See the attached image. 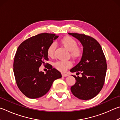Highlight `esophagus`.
<instances>
[{"instance_id": "1", "label": "esophagus", "mask_w": 120, "mask_h": 120, "mask_svg": "<svg viewBox=\"0 0 120 120\" xmlns=\"http://www.w3.org/2000/svg\"><path fill=\"white\" fill-rule=\"evenodd\" d=\"M62 76L64 77H67V76H68V75H67V74H66V73H62Z\"/></svg>"}]
</instances>
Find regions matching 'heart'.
<instances>
[{
	"mask_svg": "<svg viewBox=\"0 0 120 120\" xmlns=\"http://www.w3.org/2000/svg\"><path fill=\"white\" fill-rule=\"evenodd\" d=\"M60 42L64 46L70 51V54L74 59H78L81 57L83 54V50L82 47L78 45V42L75 39L68 36L62 38ZM56 45L52 43L49 45L47 49V54L50 57L52 58L54 56V52ZM54 66L58 70L64 72L72 66V63L70 60L57 61L54 63Z\"/></svg>",
	"mask_w": 120,
	"mask_h": 120,
	"instance_id": "heart-1",
	"label": "heart"
}]
</instances>
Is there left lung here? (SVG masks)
Masks as SVG:
<instances>
[{
  "label": "left lung",
  "instance_id": "obj_1",
  "mask_svg": "<svg viewBox=\"0 0 120 120\" xmlns=\"http://www.w3.org/2000/svg\"><path fill=\"white\" fill-rule=\"evenodd\" d=\"M69 34L78 39L83 47L81 60L70 70L71 72L81 73L82 76L73 75L76 82L71 87V91L79 99H92L99 94L105 81L107 69L105 56L101 45L92 37L82 34Z\"/></svg>",
  "mask_w": 120,
  "mask_h": 120
}]
</instances>
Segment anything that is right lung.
Segmentation results:
<instances>
[{"instance_id": "right-lung-1", "label": "right lung", "mask_w": 120, "mask_h": 120, "mask_svg": "<svg viewBox=\"0 0 120 120\" xmlns=\"http://www.w3.org/2000/svg\"><path fill=\"white\" fill-rule=\"evenodd\" d=\"M58 37L53 34H40L23 41L17 49L14 61V75L19 90L27 97H42L54 80L62 77L59 71L45 63L49 60L48 48ZM42 64L48 65L46 74L38 70Z\"/></svg>"}]
</instances>
